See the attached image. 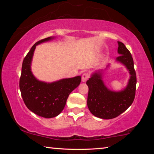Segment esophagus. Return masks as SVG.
<instances>
[{
	"label": "esophagus",
	"instance_id": "obj_1",
	"mask_svg": "<svg viewBox=\"0 0 154 154\" xmlns=\"http://www.w3.org/2000/svg\"><path fill=\"white\" fill-rule=\"evenodd\" d=\"M88 78H89V74H88V72H84V73H83L82 76V80L83 82H86Z\"/></svg>",
	"mask_w": 154,
	"mask_h": 154
}]
</instances>
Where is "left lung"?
<instances>
[{
  "mask_svg": "<svg viewBox=\"0 0 154 154\" xmlns=\"http://www.w3.org/2000/svg\"><path fill=\"white\" fill-rule=\"evenodd\" d=\"M118 51L120 56L117 57V60L127 67L131 76L126 89L119 92L109 90L98 72L87 81L86 84L89 88L88 109L94 116L99 118L109 119L119 116L132 105L136 94L137 77L133 58L123 43L118 41Z\"/></svg>",
  "mask_w": 154,
  "mask_h": 154,
  "instance_id": "obj_1",
  "label": "left lung"
}]
</instances>
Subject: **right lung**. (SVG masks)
Wrapping results in <instances>:
<instances>
[{"label":"right lung","instance_id":"1","mask_svg":"<svg viewBox=\"0 0 154 154\" xmlns=\"http://www.w3.org/2000/svg\"><path fill=\"white\" fill-rule=\"evenodd\" d=\"M50 39L51 37L43 38L32 47L23 60L20 78L21 95L26 106L33 113L45 118H54L61 113L69 94L82 80L80 76H77L47 83L39 82L33 76L30 64L36 46Z\"/></svg>","mask_w":154,"mask_h":154}]
</instances>
